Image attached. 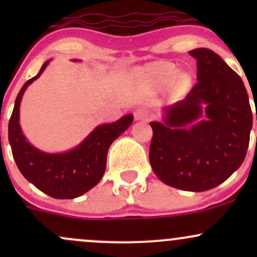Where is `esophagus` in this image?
I'll return each mask as SVG.
<instances>
[{
	"instance_id": "esophagus-1",
	"label": "esophagus",
	"mask_w": 257,
	"mask_h": 257,
	"mask_svg": "<svg viewBox=\"0 0 257 257\" xmlns=\"http://www.w3.org/2000/svg\"><path fill=\"white\" fill-rule=\"evenodd\" d=\"M152 118V113L149 112L148 109L145 108H138V109L134 112V119L136 120H149Z\"/></svg>"
}]
</instances>
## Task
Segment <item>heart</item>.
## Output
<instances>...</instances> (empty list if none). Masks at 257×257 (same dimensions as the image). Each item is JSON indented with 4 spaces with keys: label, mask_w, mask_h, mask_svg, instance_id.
<instances>
[{
    "label": "heart",
    "mask_w": 257,
    "mask_h": 257,
    "mask_svg": "<svg viewBox=\"0 0 257 257\" xmlns=\"http://www.w3.org/2000/svg\"><path fill=\"white\" fill-rule=\"evenodd\" d=\"M174 77H175V74H174V73H169V74H167V76L163 77L162 80H163V82L167 83V84H168V83L172 82V80H173V78H174Z\"/></svg>",
    "instance_id": "obj_1"
}]
</instances>
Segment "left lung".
<instances>
[{"mask_svg": "<svg viewBox=\"0 0 257 257\" xmlns=\"http://www.w3.org/2000/svg\"><path fill=\"white\" fill-rule=\"evenodd\" d=\"M189 54L196 59L198 83L185 99L164 108L162 121H150L149 160L167 185L205 191L242 164L252 112L242 79L215 52L196 48Z\"/></svg>", "mask_w": 257, "mask_h": 257, "instance_id": "obj_1", "label": "left lung"}]
</instances>
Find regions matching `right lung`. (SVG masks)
I'll use <instances>...</instances> for the list:
<instances>
[{
    "mask_svg": "<svg viewBox=\"0 0 257 257\" xmlns=\"http://www.w3.org/2000/svg\"><path fill=\"white\" fill-rule=\"evenodd\" d=\"M49 61L45 62L37 76L21 88L10 118L9 141L18 169L30 183L54 199H74L94 188L103 178L108 149L131 126L133 114L95 126L82 143L68 152L46 153L33 147L21 129L20 105L25 90L42 74Z\"/></svg>",
    "mask_w": 257,
    "mask_h": 257,
    "instance_id": "right-lung-1",
    "label": "right lung"
}]
</instances>
